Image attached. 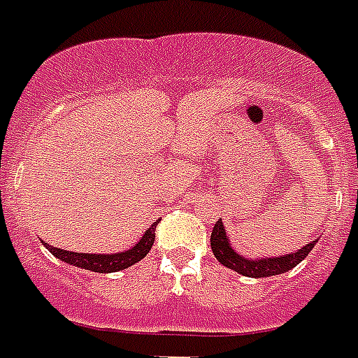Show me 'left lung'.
Wrapping results in <instances>:
<instances>
[{"label": "left lung", "mask_w": 358, "mask_h": 358, "mask_svg": "<svg viewBox=\"0 0 358 358\" xmlns=\"http://www.w3.org/2000/svg\"><path fill=\"white\" fill-rule=\"evenodd\" d=\"M316 242L318 240H313L307 245H303L301 250H296L294 253H288V255L248 259V257L240 255L238 251L231 245V240H229L227 233H225V225L222 220H218L214 224L213 233H210V248H213L214 257L218 259L220 264H224L229 270H234L240 275L253 277V279L279 275V273L292 270L313 251Z\"/></svg>", "instance_id": "obj_1"}]
</instances>
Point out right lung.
I'll return each mask as SVG.
<instances>
[{
  "label": "right lung",
  "instance_id": "obj_1",
  "mask_svg": "<svg viewBox=\"0 0 358 358\" xmlns=\"http://www.w3.org/2000/svg\"><path fill=\"white\" fill-rule=\"evenodd\" d=\"M159 222L151 224V227L142 234V238L129 248V250L120 251V253H76V251H66L61 248H53L48 242H42L45 245V250L50 251L51 255L57 257L59 260L66 262V264L77 266L81 270L98 271V273H113V271H120L129 268V266L136 264L138 260L144 259L150 253L151 245L155 242V229Z\"/></svg>",
  "mask_w": 358,
  "mask_h": 358
}]
</instances>
